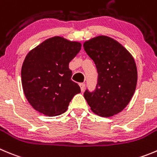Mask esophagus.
<instances>
[{"instance_id": "34e87169", "label": "esophagus", "mask_w": 157, "mask_h": 157, "mask_svg": "<svg viewBox=\"0 0 157 157\" xmlns=\"http://www.w3.org/2000/svg\"><path fill=\"white\" fill-rule=\"evenodd\" d=\"M80 87L81 91H83V90H85V84L84 83H80Z\"/></svg>"}]
</instances>
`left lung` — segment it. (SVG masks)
I'll list each match as a JSON object with an SVG mask.
<instances>
[{
  "label": "left lung",
  "mask_w": 157,
  "mask_h": 157,
  "mask_svg": "<svg viewBox=\"0 0 157 157\" xmlns=\"http://www.w3.org/2000/svg\"><path fill=\"white\" fill-rule=\"evenodd\" d=\"M83 49L98 74L96 88L86 90L84 98L96 115L113 116L128 105L136 90L138 74L134 58L121 44L105 36L86 41Z\"/></svg>",
  "instance_id": "obj_1"
}]
</instances>
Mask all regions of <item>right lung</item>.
Returning <instances> with one entry per match:
<instances>
[{"label": "right lung", "instance_id": "1", "mask_svg": "<svg viewBox=\"0 0 157 157\" xmlns=\"http://www.w3.org/2000/svg\"><path fill=\"white\" fill-rule=\"evenodd\" d=\"M80 49V42L54 36L27 54L21 67V84L26 99L37 112L52 117L61 115L80 93L69 68Z\"/></svg>", "mask_w": 157, "mask_h": 157}]
</instances>
